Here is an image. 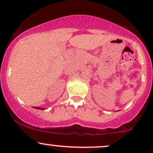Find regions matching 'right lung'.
I'll return each instance as SVG.
<instances>
[{
    "label": "right lung",
    "instance_id": "add662e5",
    "mask_svg": "<svg viewBox=\"0 0 153 153\" xmlns=\"http://www.w3.org/2000/svg\"><path fill=\"white\" fill-rule=\"evenodd\" d=\"M36 108H37V109H43V108H38V107H36Z\"/></svg>",
    "mask_w": 153,
    "mask_h": 153
}]
</instances>
